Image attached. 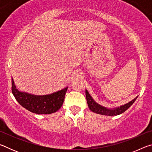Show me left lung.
Segmentation results:
<instances>
[{
	"instance_id": "left-lung-1",
	"label": "left lung",
	"mask_w": 152,
	"mask_h": 152,
	"mask_svg": "<svg viewBox=\"0 0 152 152\" xmlns=\"http://www.w3.org/2000/svg\"><path fill=\"white\" fill-rule=\"evenodd\" d=\"M86 98L87 103H88V107L91 111L94 112L97 114L102 115H107V116H116V115H120L121 113H124L126 110H127L133 104V102L135 101V100L137 99V96H136L134 99L132 101H129L127 103L125 104L120 105L119 107H113V108H107L106 107L102 106L94 101L92 99V97L89 94L88 91L86 90Z\"/></svg>"
}]
</instances>
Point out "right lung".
<instances>
[{"instance_id": "add662e5", "label": "right lung", "mask_w": 152, "mask_h": 152, "mask_svg": "<svg viewBox=\"0 0 152 152\" xmlns=\"http://www.w3.org/2000/svg\"><path fill=\"white\" fill-rule=\"evenodd\" d=\"M68 88L66 87L48 94H33L19 91L12 78V92L17 102L29 111L39 115L58 111L62 106Z\"/></svg>"}]
</instances>
